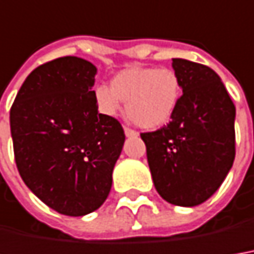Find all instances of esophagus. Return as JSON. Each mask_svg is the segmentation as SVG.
Wrapping results in <instances>:
<instances>
[{"label": "esophagus", "mask_w": 254, "mask_h": 254, "mask_svg": "<svg viewBox=\"0 0 254 254\" xmlns=\"http://www.w3.org/2000/svg\"><path fill=\"white\" fill-rule=\"evenodd\" d=\"M124 132H125V134H127V137H136V136H139V133L136 132V130H133V129H129V127H124Z\"/></svg>", "instance_id": "1"}]
</instances>
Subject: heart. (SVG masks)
Returning <instances> with one entry per match:
<instances>
[{"label":"heart","mask_w":254,"mask_h":254,"mask_svg":"<svg viewBox=\"0 0 254 254\" xmlns=\"http://www.w3.org/2000/svg\"><path fill=\"white\" fill-rule=\"evenodd\" d=\"M184 94L177 70L154 66H130L111 80V87L98 86L94 98L98 111L114 117L122 101L129 120L143 129L167 125L177 113Z\"/></svg>","instance_id":"heart-1"}]
</instances>
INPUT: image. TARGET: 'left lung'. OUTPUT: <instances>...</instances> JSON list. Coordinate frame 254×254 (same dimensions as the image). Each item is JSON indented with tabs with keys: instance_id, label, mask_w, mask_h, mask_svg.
I'll list each match as a JSON object with an SVG mask.
<instances>
[{
	"instance_id": "8db88e82",
	"label": "left lung",
	"mask_w": 254,
	"mask_h": 254,
	"mask_svg": "<svg viewBox=\"0 0 254 254\" xmlns=\"http://www.w3.org/2000/svg\"><path fill=\"white\" fill-rule=\"evenodd\" d=\"M184 94L167 127L141 133L158 194L199 206L221 186L235 160V105L220 76L197 62L172 58Z\"/></svg>"
}]
</instances>
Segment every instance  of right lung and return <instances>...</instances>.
I'll list each match as a JSON object with an SVG mask.
<instances>
[{
    "label": "right lung",
    "instance_id": "right-lung-1",
    "mask_svg": "<svg viewBox=\"0 0 254 254\" xmlns=\"http://www.w3.org/2000/svg\"><path fill=\"white\" fill-rule=\"evenodd\" d=\"M97 68L62 57L33 70L9 114L13 153L26 186L48 207L80 217L108 197L125 141L118 121L98 114Z\"/></svg>",
    "mask_w": 254,
    "mask_h": 254
}]
</instances>
